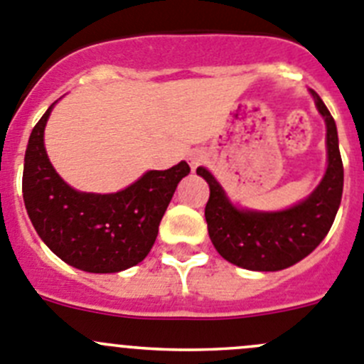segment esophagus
<instances>
[{"label":"esophagus","mask_w":364,"mask_h":364,"mask_svg":"<svg viewBox=\"0 0 364 364\" xmlns=\"http://www.w3.org/2000/svg\"><path fill=\"white\" fill-rule=\"evenodd\" d=\"M203 161H204V154L200 153L199 149L190 151V153H188V164H190V167H192V171H196V168L199 167Z\"/></svg>","instance_id":"34e87169"}]
</instances>
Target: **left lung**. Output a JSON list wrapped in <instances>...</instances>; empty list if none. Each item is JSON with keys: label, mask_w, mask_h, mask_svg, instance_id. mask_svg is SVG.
Wrapping results in <instances>:
<instances>
[{"label": "left lung", "mask_w": 364, "mask_h": 364, "mask_svg": "<svg viewBox=\"0 0 364 364\" xmlns=\"http://www.w3.org/2000/svg\"><path fill=\"white\" fill-rule=\"evenodd\" d=\"M315 105L327 126V171L315 192L290 210L249 211L229 203L224 188L204 167L197 168L210 185L204 208L208 232L224 259L247 270L276 272L304 259L320 245L333 225L343 193V164L336 122L318 94Z\"/></svg>", "instance_id": "obj_1"}]
</instances>
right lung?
I'll return each instance as SVG.
<instances>
[{"instance_id": "right-lung-1", "label": "right lung", "mask_w": 364, "mask_h": 364, "mask_svg": "<svg viewBox=\"0 0 364 364\" xmlns=\"http://www.w3.org/2000/svg\"><path fill=\"white\" fill-rule=\"evenodd\" d=\"M53 105L35 124L24 154L23 199L35 231L60 259L80 270L114 274L135 267L149 254L188 164L146 172L117 193L77 192L46 154L44 128Z\"/></svg>"}]
</instances>
